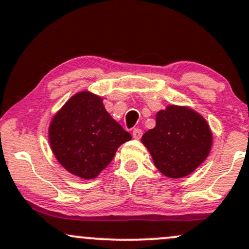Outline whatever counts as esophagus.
<instances>
[{
    "label": "esophagus",
    "mask_w": 249,
    "mask_h": 249,
    "mask_svg": "<svg viewBox=\"0 0 249 249\" xmlns=\"http://www.w3.org/2000/svg\"><path fill=\"white\" fill-rule=\"evenodd\" d=\"M142 135H143L142 130L138 129V127H136V129H133V131H132L133 138H136V140H140V138L142 137Z\"/></svg>",
    "instance_id": "34e87169"
}]
</instances>
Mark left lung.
Wrapping results in <instances>:
<instances>
[{"instance_id": "1", "label": "left lung", "mask_w": 249, "mask_h": 249, "mask_svg": "<svg viewBox=\"0 0 249 249\" xmlns=\"http://www.w3.org/2000/svg\"><path fill=\"white\" fill-rule=\"evenodd\" d=\"M142 143L156 168L178 179L191 174L208 158L213 133L197 112L172 105L156 114V126L142 136Z\"/></svg>"}]
</instances>
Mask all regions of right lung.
<instances>
[{
	"mask_svg": "<svg viewBox=\"0 0 249 249\" xmlns=\"http://www.w3.org/2000/svg\"><path fill=\"white\" fill-rule=\"evenodd\" d=\"M51 149L59 163L82 179H94L131 135L105 109L103 99L89 91L70 98L49 129Z\"/></svg>",
	"mask_w": 249,
	"mask_h": 249,
	"instance_id": "1",
	"label": "right lung"
}]
</instances>
